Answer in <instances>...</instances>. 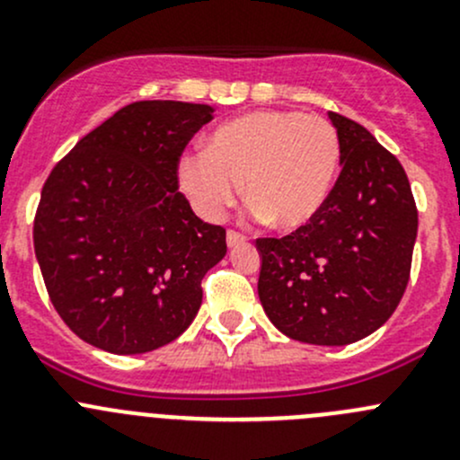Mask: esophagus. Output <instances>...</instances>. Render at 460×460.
Returning <instances> with one entry per match:
<instances>
[{"label": "esophagus", "mask_w": 460, "mask_h": 460, "mask_svg": "<svg viewBox=\"0 0 460 460\" xmlns=\"http://www.w3.org/2000/svg\"><path fill=\"white\" fill-rule=\"evenodd\" d=\"M247 243V238H244L243 234H238V231H229L226 234V247L234 249V247H240V244Z\"/></svg>", "instance_id": "esophagus-1"}]
</instances>
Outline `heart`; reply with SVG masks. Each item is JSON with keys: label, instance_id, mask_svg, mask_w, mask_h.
I'll list each match as a JSON object with an SVG mask.
<instances>
[{"label": "heart", "instance_id": "1", "mask_svg": "<svg viewBox=\"0 0 460 460\" xmlns=\"http://www.w3.org/2000/svg\"><path fill=\"white\" fill-rule=\"evenodd\" d=\"M338 169L341 140L327 119L267 109L220 124L207 151L180 160L178 182L204 220H220L244 182L256 220L298 231L323 211Z\"/></svg>", "mask_w": 460, "mask_h": 460}]
</instances>
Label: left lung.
<instances>
[{
    "instance_id": "obj_1",
    "label": "left lung",
    "mask_w": 460,
    "mask_h": 460,
    "mask_svg": "<svg viewBox=\"0 0 460 460\" xmlns=\"http://www.w3.org/2000/svg\"><path fill=\"white\" fill-rule=\"evenodd\" d=\"M329 119L341 140V175L307 226L256 240L258 296L285 336L338 347L374 333L398 307L419 213L401 162L354 119Z\"/></svg>"
}]
</instances>
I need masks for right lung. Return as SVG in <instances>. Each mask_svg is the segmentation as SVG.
I'll return each mask as SVG.
<instances>
[{
	"instance_id": "add662e5",
	"label": "right lung",
	"mask_w": 460,
	"mask_h": 460,
	"mask_svg": "<svg viewBox=\"0 0 460 460\" xmlns=\"http://www.w3.org/2000/svg\"><path fill=\"white\" fill-rule=\"evenodd\" d=\"M213 106L151 100L119 109L50 171L35 256L50 303L82 341L146 354L202 305L200 280L226 253L225 229L178 191V160Z\"/></svg>"
}]
</instances>
